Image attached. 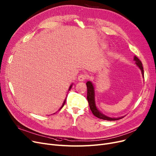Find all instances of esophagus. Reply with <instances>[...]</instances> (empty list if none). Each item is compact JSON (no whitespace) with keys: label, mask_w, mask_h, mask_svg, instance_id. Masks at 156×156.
Here are the masks:
<instances>
[{"label":"esophagus","mask_w":156,"mask_h":156,"mask_svg":"<svg viewBox=\"0 0 156 156\" xmlns=\"http://www.w3.org/2000/svg\"><path fill=\"white\" fill-rule=\"evenodd\" d=\"M87 78V76L85 74H80V75L78 77V80L80 82H83V81L85 80Z\"/></svg>","instance_id":"1"}]
</instances>
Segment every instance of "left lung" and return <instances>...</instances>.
<instances>
[{
  "instance_id": "8db88e82",
  "label": "left lung",
  "mask_w": 156,
  "mask_h": 156,
  "mask_svg": "<svg viewBox=\"0 0 156 156\" xmlns=\"http://www.w3.org/2000/svg\"><path fill=\"white\" fill-rule=\"evenodd\" d=\"M134 60L135 61V64H136V66L139 67L141 71L142 74V76L144 78V67L143 66H142V63L139 60V58L134 56ZM87 87V100L88 102H89V107L90 108V110L92 111V113L94 114V116H96V117L103 119V120H117L119 119H122L124 117H117V118H113V117H110L105 115L102 112H100L98 108L96 106V101H95V89L94 85L92 83L90 82V81H88V82L86 83Z\"/></svg>"
}]
</instances>
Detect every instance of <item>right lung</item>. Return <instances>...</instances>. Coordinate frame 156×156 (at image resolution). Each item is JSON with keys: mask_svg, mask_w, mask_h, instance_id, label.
<instances>
[{"mask_svg": "<svg viewBox=\"0 0 156 156\" xmlns=\"http://www.w3.org/2000/svg\"><path fill=\"white\" fill-rule=\"evenodd\" d=\"M72 86H73V83H72V84H71V85H70V87H69V89H68V91H69V90H71V88H72ZM66 99H65V100H64V102H63V104H62V106H61V107H60V109H59V110H60V109H61V108H62V107H63V106H64V104H65V103H66ZM55 113H53V114H55Z\"/></svg>", "mask_w": 156, "mask_h": 156, "instance_id": "right-lung-1", "label": "right lung"}]
</instances>
